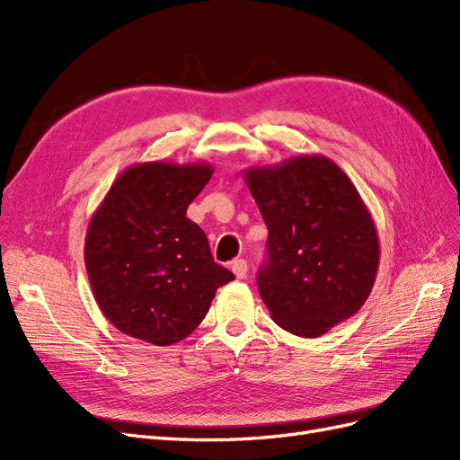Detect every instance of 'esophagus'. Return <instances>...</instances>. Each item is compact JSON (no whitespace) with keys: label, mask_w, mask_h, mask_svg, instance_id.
I'll return each mask as SVG.
<instances>
[{"label":"esophagus","mask_w":460,"mask_h":460,"mask_svg":"<svg viewBox=\"0 0 460 460\" xmlns=\"http://www.w3.org/2000/svg\"><path fill=\"white\" fill-rule=\"evenodd\" d=\"M232 272L235 274V278H240V280H243V278L247 276V261L245 259L232 261Z\"/></svg>","instance_id":"1"}]
</instances>
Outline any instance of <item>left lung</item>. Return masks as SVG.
Returning <instances> with one entry per match:
<instances>
[{"mask_svg": "<svg viewBox=\"0 0 460 460\" xmlns=\"http://www.w3.org/2000/svg\"><path fill=\"white\" fill-rule=\"evenodd\" d=\"M243 178L269 228L257 286L274 323L318 338L351 318L374 288L380 243L349 176L324 155H297Z\"/></svg>", "mask_w": 460, "mask_h": 460, "instance_id": "1", "label": "left lung"}]
</instances>
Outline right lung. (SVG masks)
I'll return each mask as SVG.
<instances>
[{"instance_id": "1", "label": "right lung", "mask_w": 460, "mask_h": 460, "mask_svg": "<svg viewBox=\"0 0 460 460\" xmlns=\"http://www.w3.org/2000/svg\"><path fill=\"white\" fill-rule=\"evenodd\" d=\"M213 172L208 163L130 164L92 215L84 261L93 297L127 336L153 345L188 338L234 280L186 217Z\"/></svg>"}]
</instances>
